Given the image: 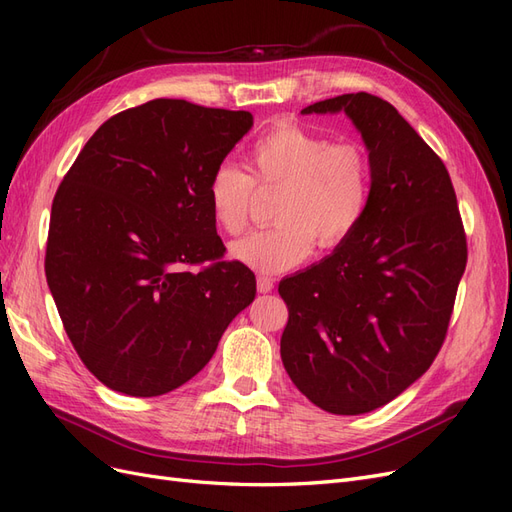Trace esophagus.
<instances>
[{
	"instance_id": "1",
	"label": "esophagus",
	"mask_w": 512,
	"mask_h": 512,
	"mask_svg": "<svg viewBox=\"0 0 512 512\" xmlns=\"http://www.w3.org/2000/svg\"><path fill=\"white\" fill-rule=\"evenodd\" d=\"M256 286H258V292H262V294H267V292H271L273 290V280L271 277H265V275H260L258 280H256Z\"/></svg>"
}]
</instances>
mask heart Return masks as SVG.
<instances>
[{"label":"heart","instance_id":"b5f03b06","mask_svg":"<svg viewBox=\"0 0 512 512\" xmlns=\"http://www.w3.org/2000/svg\"><path fill=\"white\" fill-rule=\"evenodd\" d=\"M245 168L222 162L207 181V203L215 224L239 235L250 218L254 181L280 188L275 224L254 230L230 247L243 265L280 273L318 250L342 245L361 226L371 200V166L361 145L333 143L299 126H277L247 151Z\"/></svg>","mask_w":512,"mask_h":512}]
</instances>
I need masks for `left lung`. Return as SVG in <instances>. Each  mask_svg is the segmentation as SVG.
Instances as JSON below:
<instances>
[{
	"mask_svg": "<svg viewBox=\"0 0 512 512\" xmlns=\"http://www.w3.org/2000/svg\"><path fill=\"white\" fill-rule=\"evenodd\" d=\"M337 113L369 153V209L329 256L280 282V352L312 404L352 416L389 404L436 359L468 247L446 166L397 108L359 91L301 111Z\"/></svg>",
	"mask_w": 512,
	"mask_h": 512,
	"instance_id": "8db88e82",
	"label": "left lung"
}]
</instances>
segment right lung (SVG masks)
<instances>
[{"label": "right lung", "instance_id": "add662e5", "mask_svg": "<svg viewBox=\"0 0 512 512\" xmlns=\"http://www.w3.org/2000/svg\"><path fill=\"white\" fill-rule=\"evenodd\" d=\"M247 111L151 100L96 130L51 209L46 282L74 350L130 397L179 389L256 297V277L220 260L207 181L252 130ZM207 259L200 272L187 267Z\"/></svg>", "mask_w": 512, "mask_h": 512}]
</instances>
